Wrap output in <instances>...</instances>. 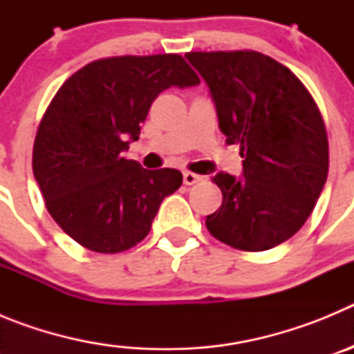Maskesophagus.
I'll use <instances>...</instances> for the list:
<instances>
[{
	"label": "esophagus",
	"mask_w": 354,
	"mask_h": 354,
	"mask_svg": "<svg viewBox=\"0 0 354 354\" xmlns=\"http://www.w3.org/2000/svg\"><path fill=\"white\" fill-rule=\"evenodd\" d=\"M198 180H202L198 174H193V171H184V184L192 186V184H196Z\"/></svg>",
	"instance_id": "obj_1"
}]
</instances>
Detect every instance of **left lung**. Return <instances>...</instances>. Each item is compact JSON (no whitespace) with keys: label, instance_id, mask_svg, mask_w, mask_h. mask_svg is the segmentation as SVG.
Segmentation results:
<instances>
[{"label":"left lung","instance_id":"left-lung-1","mask_svg":"<svg viewBox=\"0 0 354 354\" xmlns=\"http://www.w3.org/2000/svg\"><path fill=\"white\" fill-rule=\"evenodd\" d=\"M211 90L221 133L241 147L243 177L216 174L221 207L205 218L218 241L264 252L298 232L328 177V136L305 84L257 51L187 53Z\"/></svg>","mask_w":354,"mask_h":354}]
</instances>
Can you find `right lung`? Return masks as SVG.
Returning a JSON list of instances; mask_svg holds the SVG:
<instances>
[{
    "label": "right lung",
    "mask_w": 354,
    "mask_h": 354,
    "mask_svg": "<svg viewBox=\"0 0 354 354\" xmlns=\"http://www.w3.org/2000/svg\"><path fill=\"white\" fill-rule=\"evenodd\" d=\"M198 83L180 55H152L95 60L62 84L37 131L33 175L67 236L97 253L126 252L145 239L183 174L145 170L124 150L138 140L162 90Z\"/></svg>",
    "instance_id": "right-lung-1"
}]
</instances>
